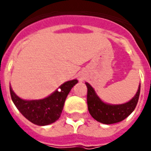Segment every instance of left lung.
I'll return each instance as SVG.
<instances>
[{
  "label": "left lung",
  "mask_w": 151,
  "mask_h": 151,
  "mask_svg": "<svg viewBox=\"0 0 151 151\" xmlns=\"http://www.w3.org/2000/svg\"><path fill=\"white\" fill-rule=\"evenodd\" d=\"M86 85L87 87L89 112L95 120L100 123L111 124L122 121L133 112L138 102L141 85H139L136 95L131 100L123 104L114 105L104 103L88 82H86Z\"/></svg>",
  "instance_id": "1"
}]
</instances>
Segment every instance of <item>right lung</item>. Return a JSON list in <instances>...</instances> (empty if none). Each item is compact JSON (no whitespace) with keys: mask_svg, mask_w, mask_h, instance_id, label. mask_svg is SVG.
Listing matches in <instances>:
<instances>
[{"mask_svg":"<svg viewBox=\"0 0 151 151\" xmlns=\"http://www.w3.org/2000/svg\"><path fill=\"white\" fill-rule=\"evenodd\" d=\"M78 82L77 79H73L63 83L59 90L43 99L24 100L19 98L9 86L10 95L16 108L23 116L36 125L44 126L54 123L59 119L66 97Z\"/></svg>","mask_w":151,"mask_h":151,"instance_id":"right-lung-1","label":"right lung"}]
</instances>
